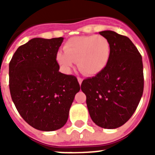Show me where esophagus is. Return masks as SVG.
<instances>
[{"mask_svg": "<svg viewBox=\"0 0 155 155\" xmlns=\"http://www.w3.org/2000/svg\"><path fill=\"white\" fill-rule=\"evenodd\" d=\"M78 81L79 84H80V85H81L82 83V81H83V79H82L81 78H78Z\"/></svg>", "mask_w": 155, "mask_h": 155, "instance_id": "esophagus-1", "label": "esophagus"}]
</instances>
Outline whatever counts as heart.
I'll return each mask as SVG.
<instances>
[{"label":"heart","instance_id":"obj_1","mask_svg":"<svg viewBox=\"0 0 155 155\" xmlns=\"http://www.w3.org/2000/svg\"><path fill=\"white\" fill-rule=\"evenodd\" d=\"M64 53H57V61L69 71L74 63L86 75H95L102 71L109 61L110 42L103 35H82L68 39L64 46Z\"/></svg>","mask_w":155,"mask_h":155}]
</instances>
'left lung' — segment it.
I'll return each mask as SVG.
<instances>
[{"mask_svg":"<svg viewBox=\"0 0 155 155\" xmlns=\"http://www.w3.org/2000/svg\"><path fill=\"white\" fill-rule=\"evenodd\" d=\"M100 35L110 42V56L105 68L82 81V91L94 124L116 129L126 124L136 111L143 91V62L132 41L113 31Z\"/></svg>","mask_w":155,"mask_h":155,"instance_id":"obj_1","label":"left lung"}]
</instances>
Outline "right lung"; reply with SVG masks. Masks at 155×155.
<instances>
[{
    "mask_svg": "<svg viewBox=\"0 0 155 155\" xmlns=\"http://www.w3.org/2000/svg\"><path fill=\"white\" fill-rule=\"evenodd\" d=\"M64 38H34L19 46L9 63L12 101L27 124L42 131L57 130L68 121L78 79L59 71L57 61Z\"/></svg>",
    "mask_w": 155,
    "mask_h": 155,
    "instance_id": "obj_1",
    "label": "right lung"
}]
</instances>
